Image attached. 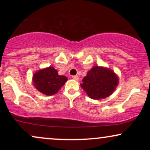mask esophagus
I'll use <instances>...</instances> for the list:
<instances>
[{
  "label": "esophagus",
  "mask_w": 150,
  "mask_h": 150,
  "mask_svg": "<svg viewBox=\"0 0 150 150\" xmlns=\"http://www.w3.org/2000/svg\"><path fill=\"white\" fill-rule=\"evenodd\" d=\"M73 80L77 81V80H79V77L77 76V75H73Z\"/></svg>",
  "instance_id": "34e87169"
}]
</instances>
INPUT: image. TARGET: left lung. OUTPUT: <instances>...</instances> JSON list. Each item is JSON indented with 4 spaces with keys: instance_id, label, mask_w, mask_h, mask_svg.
Returning <instances> with one entry per match:
<instances>
[{
    "instance_id": "left-lung-1",
    "label": "left lung",
    "mask_w": 150,
    "mask_h": 150,
    "mask_svg": "<svg viewBox=\"0 0 150 150\" xmlns=\"http://www.w3.org/2000/svg\"><path fill=\"white\" fill-rule=\"evenodd\" d=\"M118 76L109 68L94 66L82 80L81 87L93 99L109 97L118 85Z\"/></svg>"
}]
</instances>
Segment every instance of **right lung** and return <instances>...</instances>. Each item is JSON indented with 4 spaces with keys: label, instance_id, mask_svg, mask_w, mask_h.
Instances as JSON below:
<instances>
[{
    "label": "right lung",
    "instance_id": "1",
    "mask_svg": "<svg viewBox=\"0 0 150 150\" xmlns=\"http://www.w3.org/2000/svg\"><path fill=\"white\" fill-rule=\"evenodd\" d=\"M68 78L64 75H58V71L50 66L39 70L33 75V84L37 90L47 96L53 95L64 85Z\"/></svg>",
    "mask_w": 150,
    "mask_h": 150
}]
</instances>
